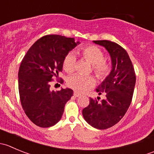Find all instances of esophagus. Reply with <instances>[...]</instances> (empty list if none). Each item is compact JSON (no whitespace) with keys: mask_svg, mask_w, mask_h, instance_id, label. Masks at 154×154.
Segmentation results:
<instances>
[{"mask_svg":"<svg viewBox=\"0 0 154 154\" xmlns=\"http://www.w3.org/2000/svg\"><path fill=\"white\" fill-rule=\"evenodd\" d=\"M80 95H81V94H80V93H79L78 91H74V96H75V97H80Z\"/></svg>","mask_w":154,"mask_h":154,"instance_id":"1","label":"esophagus"}]
</instances>
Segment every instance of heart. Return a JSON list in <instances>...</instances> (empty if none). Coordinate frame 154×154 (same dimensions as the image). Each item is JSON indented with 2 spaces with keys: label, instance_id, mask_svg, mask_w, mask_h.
<instances>
[{
  "label": "heart",
  "instance_id": "obj_1",
  "mask_svg": "<svg viewBox=\"0 0 154 154\" xmlns=\"http://www.w3.org/2000/svg\"><path fill=\"white\" fill-rule=\"evenodd\" d=\"M80 54L87 61L92 64V71L99 80H104L110 74L112 66L109 62L104 60V54L95 45H87L80 48ZM77 64V58L73 53H68L64 57L63 67L67 73H72ZM68 86L72 89L80 92H84L92 88L95 84L94 77L74 74L68 79Z\"/></svg>",
  "mask_w": 154,
  "mask_h": 154
}]
</instances>
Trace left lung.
<instances>
[{
	"label": "left lung",
	"instance_id": "obj_1",
	"mask_svg": "<svg viewBox=\"0 0 154 154\" xmlns=\"http://www.w3.org/2000/svg\"><path fill=\"white\" fill-rule=\"evenodd\" d=\"M94 42L103 46L109 53L112 69L96 88L105 98L98 102L99 97L97 100L90 97L89 103L83 109V116L93 127L104 130L117 124L128 109L134 91L136 74L128 54L122 46L108 40Z\"/></svg>",
	"mask_w": 154,
	"mask_h": 154
}]
</instances>
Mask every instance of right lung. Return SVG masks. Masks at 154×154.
<instances>
[{
  "label": "right lung",
  "mask_w": 154,
  "mask_h": 154,
  "mask_svg": "<svg viewBox=\"0 0 154 154\" xmlns=\"http://www.w3.org/2000/svg\"><path fill=\"white\" fill-rule=\"evenodd\" d=\"M74 38L46 35L27 51L18 71L21 106L29 120L40 127L54 126L61 119L65 105L73 95L71 88L51 90V82L63 71L64 57L77 45Z\"/></svg>",
  "instance_id": "add662e5"
}]
</instances>
